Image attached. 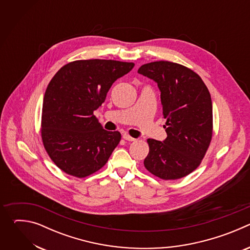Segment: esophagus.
<instances>
[{
    "instance_id": "34e87169",
    "label": "esophagus",
    "mask_w": 250,
    "mask_h": 250,
    "mask_svg": "<svg viewBox=\"0 0 250 250\" xmlns=\"http://www.w3.org/2000/svg\"><path fill=\"white\" fill-rule=\"evenodd\" d=\"M123 138L125 139V140H128V141H134V140H135V138L131 137V136H130L129 134H127V133H124V134H123Z\"/></svg>"
}]
</instances>
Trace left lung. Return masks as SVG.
Here are the masks:
<instances>
[{"label":"left lung","mask_w":250,"mask_h":250,"mask_svg":"<svg viewBox=\"0 0 250 250\" xmlns=\"http://www.w3.org/2000/svg\"><path fill=\"white\" fill-rule=\"evenodd\" d=\"M137 72L157 83L166 120V139H147L145 167L162 180L180 179L199 167L211 141L209 92L196 72L175 62L146 63Z\"/></svg>","instance_id":"8db88e82"}]
</instances>
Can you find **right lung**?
<instances>
[{
  "mask_svg": "<svg viewBox=\"0 0 250 250\" xmlns=\"http://www.w3.org/2000/svg\"><path fill=\"white\" fill-rule=\"evenodd\" d=\"M133 62L88 59L69 62L49 82L42 104V139L50 159L63 172L84 178L108 162L120 144V131L103 128L94 111L113 83Z\"/></svg>",
  "mask_w": 250,
  "mask_h": 250,
  "instance_id": "right-lung-1",
  "label": "right lung"
}]
</instances>
